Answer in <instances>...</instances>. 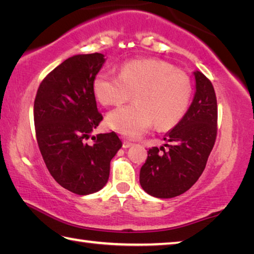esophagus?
I'll list each match as a JSON object with an SVG mask.
<instances>
[{
    "label": "esophagus",
    "mask_w": 254,
    "mask_h": 254,
    "mask_svg": "<svg viewBox=\"0 0 254 254\" xmlns=\"http://www.w3.org/2000/svg\"><path fill=\"white\" fill-rule=\"evenodd\" d=\"M132 145V143L130 142V141H127V140H123V143H122V147L124 148V149H127V148H130Z\"/></svg>",
    "instance_id": "1"
}]
</instances>
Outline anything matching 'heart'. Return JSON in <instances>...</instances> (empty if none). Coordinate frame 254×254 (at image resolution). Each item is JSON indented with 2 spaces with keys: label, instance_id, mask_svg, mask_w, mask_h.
<instances>
[{
  "label": "heart",
  "instance_id": "heart-1",
  "mask_svg": "<svg viewBox=\"0 0 254 254\" xmlns=\"http://www.w3.org/2000/svg\"><path fill=\"white\" fill-rule=\"evenodd\" d=\"M93 91L105 106L122 105L134 94L135 104L110 112L106 124L120 134L137 139L152 123L159 130L177 126L188 110L192 86L190 77L171 64L140 59L123 64L120 75L98 72Z\"/></svg>",
  "mask_w": 254,
  "mask_h": 254
}]
</instances>
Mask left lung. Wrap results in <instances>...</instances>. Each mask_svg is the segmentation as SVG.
<instances>
[{
  "mask_svg": "<svg viewBox=\"0 0 254 254\" xmlns=\"http://www.w3.org/2000/svg\"><path fill=\"white\" fill-rule=\"evenodd\" d=\"M196 93L187 113L165 140L168 144L149 149L140 170L144 191L158 198H173L187 191L206 167L217 135V101L213 84L195 71Z\"/></svg>",
  "mask_w": 254,
  "mask_h": 254,
  "instance_id": "1",
  "label": "left lung"
}]
</instances>
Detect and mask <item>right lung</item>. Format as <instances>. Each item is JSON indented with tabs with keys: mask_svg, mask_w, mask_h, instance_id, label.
Returning a JSON list of instances; mask_svg holds the SVG:
<instances>
[{
	"mask_svg": "<svg viewBox=\"0 0 254 254\" xmlns=\"http://www.w3.org/2000/svg\"><path fill=\"white\" fill-rule=\"evenodd\" d=\"M104 55H76L47 75L33 106L37 142L50 175L60 186L77 195L96 192L105 186L110 162L121 140L115 132L87 140L103 115L97 111L93 81Z\"/></svg>",
	"mask_w": 254,
	"mask_h": 254,
	"instance_id": "right-lung-1",
	"label": "right lung"
}]
</instances>
